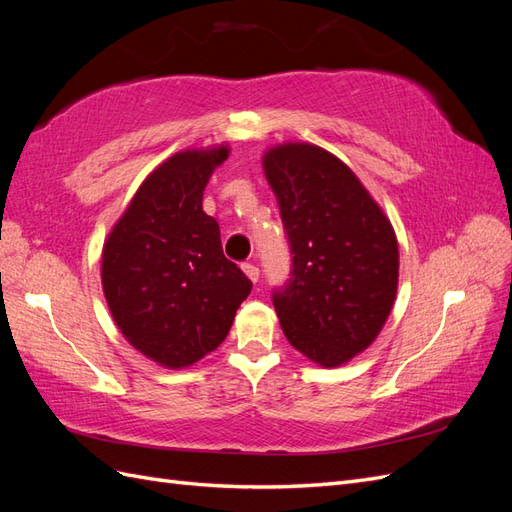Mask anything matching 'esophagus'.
<instances>
[{"mask_svg":"<svg viewBox=\"0 0 512 512\" xmlns=\"http://www.w3.org/2000/svg\"><path fill=\"white\" fill-rule=\"evenodd\" d=\"M241 269H243V273L250 277V280L256 284L258 282V277H260V269L256 267V265H252V262H243L241 265Z\"/></svg>","mask_w":512,"mask_h":512,"instance_id":"1","label":"esophagus"}]
</instances>
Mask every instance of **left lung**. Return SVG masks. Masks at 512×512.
I'll return each mask as SVG.
<instances>
[{"instance_id": "obj_1", "label": "left lung", "mask_w": 512, "mask_h": 512, "mask_svg": "<svg viewBox=\"0 0 512 512\" xmlns=\"http://www.w3.org/2000/svg\"><path fill=\"white\" fill-rule=\"evenodd\" d=\"M292 252V277L273 294L290 346L322 367L371 346L399 280L391 220L327 149L284 143L262 156Z\"/></svg>"}]
</instances>
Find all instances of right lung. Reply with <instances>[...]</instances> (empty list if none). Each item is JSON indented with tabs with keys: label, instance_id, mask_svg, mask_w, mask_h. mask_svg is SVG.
Segmentation results:
<instances>
[{
	"label": "right lung",
	"instance_id": "obj_1",
	"mask_svg": "<svg viewBox=\"0 0 512 512\" xmlns=\"http://www.w3.org/2000/svg\"><path fill=\"white\" fill-rule=\"evenodd\" d=\"M228 153L218 145L170 156L104 241L102 288L113 320L138 352L168 369L218 348L252 290L203 211V192Z\"/></svg>",
	"mask_w": 512,
	"mask_h": 512
}]
</instances>
